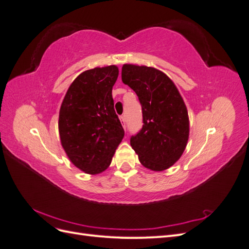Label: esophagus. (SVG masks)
I'll use <instances>...</instances> for the list:
<instances>
[{
  "instance_id": "34e87169",
  "label": "esophagus",
  "mask_w": 249,
  "mask_h": 249,
  "mask_svg": "<svg viewBox=\"0 0 249 249\" xmlns=\"http://www.w3.org/2000/svg\"><path fill=\"white\" fill-rule=\"evenodd\" d=\"M119 118H120V122H122L123 126L125 129V118H124V115H122Z\"/></svg>"
}]
</instances>
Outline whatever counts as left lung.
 I'll return each mask as SVG.
<instances>
[{
    "mask_svg": "<svg viewBox=\"0 0 249 249\" xmlns=\"http://www.w3.org/2000/svg\"><path fill=\"white\" fill-rule=\"evenodd\" d=\"M122 80L136 92L141 108V130L131 137V146L143 166L162 171L184 153L189 137L185 103L173 82L153 67L124 64Z\"/></svg>",
    "mask_w": 249,
    "mask_h": 249,
    "instance_id": "obj_1",
    "label": "left lung"
}]
</instances>
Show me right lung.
Segmentation results:
<instances>
[{
	"mask_svg": "<svg viewBox=\"0 0 249 249\" xmlns=\"http://www.w3.org/2000/svg\"><path fill=\"white\" fill-rule=\"evenodd\" d=\"M115 65L82 72L64 96L59 112L61 144L71 163L89 175L106 170L124 131L114 110Z\"/></svg>",
	"mask_w": 249,
	"mask_h": 249,
	"instance_id": "right-lung-1",
	"label": "right lung"
}]
</instances>
